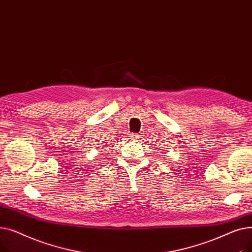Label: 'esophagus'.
Listing matches in <instances>:
<instances>
[{
  "mask_svg": "<svg viewBox=\"0 0 252 252\" xmlns=\"http://www.w3.org/2000/svg\"><path fill=\"white\" fill-rule=\"evenodd\" d=\"M128 139L133 140V141H139V139H140V135H137V134H129Z\"/></svg>",
  "mask_w": 252,
  "mask_h": 252,
  "instance_id": "obj_1",
  "label": "esophagus"
}]
</instances>
